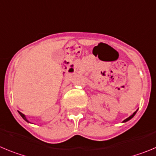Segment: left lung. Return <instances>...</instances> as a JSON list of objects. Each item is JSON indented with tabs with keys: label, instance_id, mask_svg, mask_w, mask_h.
Returning a JSON list of instances; mask_svg holds the SVG:
<instances>
[{
	"label": "left lung",
	"instance_id": "obj_1",
	"mask_svg": "<svg viewBox=\"0 0 156 156\" xmlns=\"http://www.w3.org/2000/svg\"><path fill=\"white\" fill-rule=\"evenodd\" d=\"M137 110H136V111L134 112V113H133V114L131 115V116H129V117H127V119H125V120H123V123H125V122L128 121V120H130V119H131V118H133V117H134V115L136 114V113H137Z\"/></svg>",
	"mask_w": 156,
	"mask_h": 156
}]
</instances>
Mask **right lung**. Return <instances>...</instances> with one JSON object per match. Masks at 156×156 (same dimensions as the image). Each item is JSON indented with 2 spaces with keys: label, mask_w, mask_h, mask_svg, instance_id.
I'll return each instance as SVG.
<instances>
[{
  "label": "right lung",
  "mask_w": 156,
  "mask_h": 156,
  "mask_svg": "<svg viewBox=\"0 0 156 156\" xmlns=\"http://www.w3.org/2000/svg\"><path fill=\"white\" fill-rule=\"evenodd\" d=\"M19 114H20V116H22V118H23V119H24V120H26V122H28V123H29V120H27V119H26V116H25V115H24V114H23V113H21V112H19Z\"/></svg>",
  "instance_id": "obj_1"
}]
</instances>
